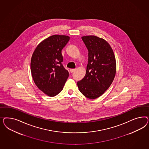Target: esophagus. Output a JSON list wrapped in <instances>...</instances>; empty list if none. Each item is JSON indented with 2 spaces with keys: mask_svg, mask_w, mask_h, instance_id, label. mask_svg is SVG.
I'll list each match as a JSON object with an SVG mask.
<instances>
[{
  "mask_svg": "<svg viewBox=\"0 0 149 149\" xmlns=\"http://www.w3.org/2000/svg\"><path fill=\"white\" fill-rule=\"evenodd\" d=\"M75 70H76V69H70V72L72 73V72H74Z\"/></svg>",
  "mask_w": 149,
  "mask_h": 149,
  "instance_id": "obj_1",
  "label": "esophagus"
}]
</instances>
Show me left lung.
Masks as SVG:
<instances>
[{"label": "left lung", "mask_w": 149, "mask_h": 149, "mask_svg": "<svg viewBox=\"0 0 149 149\" xmlns=\"http://www.w3.org/2000/svg\"><path fill=\"white\" fill-rule=\"evenodd\" d=\"M88 51L86 75L77 84L86 97L94 99L108 89L116 74V59L107 41L94 36H82Z\"/></svg>", "instance_id": "1"}]
</instances>
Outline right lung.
<instances>
[{"instance_id":"add662e5","label":"right lung","mask_w":149,"mask_h":149,"mask_svg":"<svg viewBox=\"0 0 149 149\" xmlns=\"http://www.w3.org/2000/svg\"><path fill=\"white\" fill-rule=\"evenodd\" d=\"M69 39L66 36H52L41 41L32 55L33 79L38 88L48 96L59 93L69 77L68 70L62 63V50Z\"/></svg>"}]
</instances>
